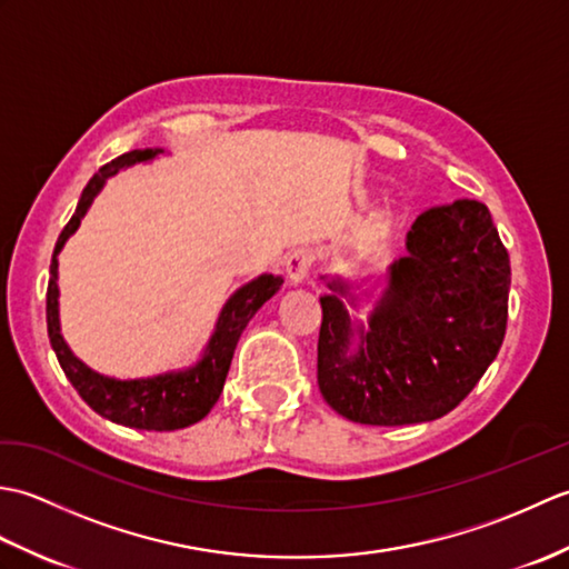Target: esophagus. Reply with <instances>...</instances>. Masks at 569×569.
Listing matches in <instances>:
<instances>
[{"instance_id": "1", "label": "esophagus", "mask_w": 569, "mask_h": 569, "mask_svg": "<svg viewBox=\"0 0 569 569\" xmlns=\"http://www.w3.org/2000/svg\"><path fill=\"white\" fill-rule=\"evenodd\" d=\"M312 263H316V251L308 249V247H300V249H293L291 253H288L286 259V271H288V278H291L293 283H303Z\"/></svg>"}]
</instances>
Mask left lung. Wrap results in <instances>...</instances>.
Masks as SVG:
<instances>
[{"label": "left lung", "mask_w": 569, "mask_h": 569, "mask_svg": "<svg viewBox=\"0 0 569 569\" xmlns=\"http://www.w3.org/2000/svg\"><path fill=\"white\" fill-rule=\"evenodd\" d=\"M406 249L389 266L369 330H355L345 281H330L332 293L320 298V393L361 426L450 413L485 377L506 335L511 261L485 202L465 198L420 212Z\"/></svg>", "instance_id": "1"}]
</instances>
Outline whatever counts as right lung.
<instances>
[{"label": "right lung", "mask_w": 569, "mask_h": 569, "mask_svg": "<svg viewBox=\"0 0 569 569\" xmlns=\"http://www.w3.org/2000/svg\"><path fill=\"white\" fill-rule=\"evenodd\" d=\"M161 151H129L119 159L104 163L98 173L90 178L84 186L76 214L60 232L53 259H51V278H48V293H46V322H48V337H51V347L60 361V369L66 371L70 383L76 386L80 398L88 403L94 413L102 418L119 422V426L137 428V430H180L188 428L192 422L202 420L210 413V408L217 403L222 393V386L227 379L229 365H232L234 347L239 342L241 332H244L247 322L257 316V310L269 300L278 288H281L283 278L263 273L253 278L251 283L241 286L239 291L227 300L220 320L214 325V332L210 337L204 355L196 367L186 371H168L159 373L151 379H110L102 373L84 367L82 361L70 352L63 335H60V320H58V253L63 249L66 239L76 232L80 220L88 212L94 196L102 190L104 180L114 176L122 168L149 161Z\"/></svg>", "instance_id": "right-lung-1"}]
</instances>
